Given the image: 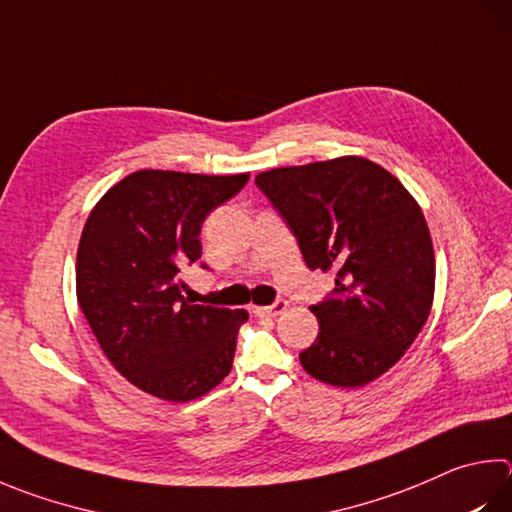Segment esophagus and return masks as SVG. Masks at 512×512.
I'll return each mask as SVG.
<instances>
[{
  "instance_id": "obj_1",
  "label": "esophagus",
  "mask_w": 512,
  "mask_h": 512,
  "mask_svg": "<svg viewBox=\"0 0 512 512\" xmlns=\"http://www.w3.org/2000/svg\"><path fill=\"white\" fill-rule=\"evenodd\" d=\"M288 302L286 300H277L275 304H268V306H253V313L255 315H266V318H275V315H280L286 311Z\"/></svg>"
}]
</instances>
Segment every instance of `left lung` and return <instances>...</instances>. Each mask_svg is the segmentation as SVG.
Masks as SVG:
<instances>
[{
    "label": "left lung",
    "instance_id": "8db88e82",
    "mask_svg": "<svg viewBox=\"0 0 512 512\" xmlns=\"http://www.w3.org/2000/svg\"><path fill=\"white\" fill-rule=\"evenodd\" d=\"M300 244L309 268L336 273L311 306L318 338L300 353L306 374L362 387L392 369L421 333L434 300V248L405 185L362 156L275 167L255 176Z\"/></svg>",
    "mask_w": 512,
    "mask_h": 512
}]
</instances>
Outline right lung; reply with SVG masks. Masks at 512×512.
Wrapping results in <instances>:
<instances>
[{"label":"right lung","mask_w":512,"mask_h":512,"mask_svg":"<svg viewBox=\"0 0 512 512\" xmlns=\"http://www.w3.org/2000/svg\"><path fill=\"white\" fill-rule=\"evenodd\" d=\"M250 174L138 170L105 192L76 259L78 304L118 374L170 403L230 374L244 309L190 304L181 268L201 257V224Z\"/></svg>","instance_id":"add662e5"}]
</instances>
